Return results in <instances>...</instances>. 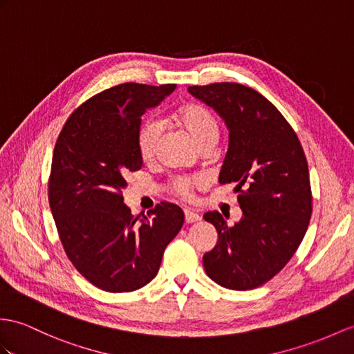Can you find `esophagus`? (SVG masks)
I'll use <instances>...</instances> for the list:
<instances>
[{"mask_svg": "<svg viewBox=\"0 0 354 354\" xmlns=\"http://www.w3.org/2000/svg\"><path fill=\"white\" fill-rule=\"evenodd\" d=\"M200 219H201L200 214L195 213L194 210H189V209L185 210V221H186V223H194V222H198Z\"/></svg>", "mask_w": 354, "mask_h": 354, "instance_id": "obj_1", "label": "esophagus"}]
</instances>
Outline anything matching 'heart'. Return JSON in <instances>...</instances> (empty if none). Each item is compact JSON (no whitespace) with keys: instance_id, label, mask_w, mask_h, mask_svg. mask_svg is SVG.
<instances>
[{"instance_id":"obj_1","label":"heart","mask_w":354,"mask_h":354,"mask_svg":"<svg viewBox=\"0 0 354 354\" xmlns=\"http://www.w3.org/2000/svg\"><path fill=\"white\" fill-rule=\"evenodd\" d=\"M178 127H182L185 132L196 142L201 150H210L218 142L221 135V124L218 117L213 112L198 103H187V105L178 106L171 114ZM162 127L156 120H145L138 129L136 133V147L138 153L144 160H151L158 153L160 142ZM204 186V177L201 176H176L171 178L169 191L189 200L194 191Z\"/></svg>"}]
</instances>
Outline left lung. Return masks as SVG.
<instances>
[{
    "mask_svg": "<svg viewBox=\"0 0 354 354\" xmlns=\"http://www.w3.org/2000/svg\"><path fill=\"white\" fill-rule=\"evenodd\" d=\"M189 93L225 120L230 147L219 182L237 185L243 210L232 227L219 212L204 214L218 231L216 246L203 257L205 273L230 290L257 288L286 267L308 230L313 192L304 147L277 106L252 88L214 82Z\"/></svg>",
    "mask_w": 354,
    "mask_h": 354,
    "instance_id": "left-lung-1",
    "label": "left lung"
}]
</instances>
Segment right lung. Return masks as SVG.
Instances as JSON below:
<instances>
[{"label": "right lung", "mask_w": 354, "mask_h": 354, "mask_svg": "<svg viewBox=\"0 0 354 354\" xmlns=\"http://www.w3.org/2000/svg\"><path fill=\"white\" fill-rule=\"evenodd\" d=\"M174 88L124 82L103 90L72 112L55 142L48 198L58 236L75 269L103 291L147 286L185 222L176 204L133 216L123 203L124 177L142 167L141 117Z\"/></svg>", "instance_id": "obj_1"}]
</instances>
